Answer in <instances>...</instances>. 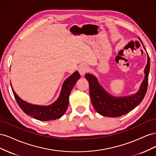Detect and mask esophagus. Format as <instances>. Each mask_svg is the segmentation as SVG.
Listing matches in <instances>:
<instances>
[{
  "instance_id": "esophagus-1",
  "label": "esophagus",
  "mask_w": 156,
  "mask_h": 156,
  "mask_svg": "<svg viewBox=\"0 0 156 156\" xmlns=\"http://www.w3.org/2000/svg\"><path fill=\"white\" fill-rule=\"evenodd\" d=\"M89 71V68L87 65H82L79 69V73L81 75H84V74L87 73Z\"/></svg>"
}]
</instances>
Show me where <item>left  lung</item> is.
I'll list each match as a JSON object with an SVG mask.
<instances>
[{"label": "left lung", "instance_id": "8db88e82", "mask_svg": "<svg viewBox=\"0 0 156 156\" xmlns=\"http://www.w3.org/2000/svg\"><path fill=\"white\" fill-rule=\"evenodd\" d=\"M144 49L146 50L144 47ZM147 56L148 61L144 69L145 75L143 81L141 83L139 91L129 96H111L103 89L94 75L90 73L85 75V78L89 84L92 103L99 114L103 116L119 117L127 114L140 104L145 96L148 88L150 62L148 55Z\"/></svg>", "mask_w": 156, "mask_h": 156}]
</instances>
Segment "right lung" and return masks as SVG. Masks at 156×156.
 Segmentation results:
<instances>
[{
	"instance_id": "add662e5",
	"label": "right lung",
	"mask_w": 156,
	"mask_h": 156,
	"mask_svg": "<svg viewBox=\"0 0 156 156\" xmlns=\"http://www.w3.org/2000/svg\"><path fill=\"white\" fill-rule=\"evenodd\" d=\"M79 73L75 72L64 82L60 96L55 102L48 106L33 105L31 103L23 101L14 92L12 87V89L19 106L27 115L41 121H49L60 119L66 111L69 97L75 84L80 78ZM11 84V83H10ZM12 85V84H11Z\"/></svg>"
}]
</instances>
